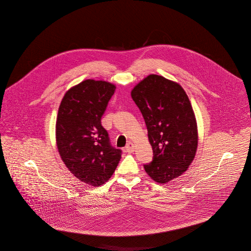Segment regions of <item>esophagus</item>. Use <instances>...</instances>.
<instances>
[{
	"mask_svg": "<svg viewBox=\"0 0 251 251\" xmlns=\"http://www.w3.org/2000/svg\"><path fill=\"white\" fill-rule=\"evenodd\" d=\"M125 151H126L127 152H133V151H134V145L131 143V142L127 144V146L125 147Z\"/></svg>",
	"mask_w": 251,
	"mask_h": 251,
	"instance_id": "esophagus-1",
	"label": "esophagus"
}]
</instances>
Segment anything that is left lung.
Returning <instances> with one entry per match:
<instances>
[{
	"label": "left lung",
	"instance_id": "left-lung-1",
	"mask_svg": "<svg viewBox=\"0 0 251 251\" xmlns=\"http://www.w3.org/2000/svg\"><path fill=\"white\" fill-rule=\"evenodd\" d=\"M131 98L139 108L152 147V161L144 168L159 183L187 170L198 148V127L190 100L179 84L155 74L134 86Z\"/></svg>",
	"mask_w": 251,
	"mask_h": 251
}]
</instances>
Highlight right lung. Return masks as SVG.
<instances>
[{
  "label": "right lung",
  "instance_id": "obj_1",
  "mask_svg": "<svg viewBox=\"0 0 251 251\" xmlns=\"http://www.w3.org/2000/svg\"><path fill=\"white\" fill-rule=\"evenodd\" d=\"M115 90L108 82L85 80L65 94L58 110L61 159L76 178L92 186L107 181L121 158V150L111 145L100 121Z\"/></svg>",
  "mask_w": 251,
  "mask_h": 251
}]
</instances>
